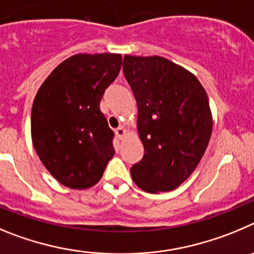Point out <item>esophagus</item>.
I'll list each match as a JSON object with an SVG mask.
<instances>
[{
	"instance_id": "esophagus-1",
	"label": "esophagus",
	"mask_w": 254,
	"mask_h": 254,
	"mask_svg": "<svg viewBox=\"0 0 254 254\" xmlns=\"http://www.w3.org/2000/svg\"><path fill=\"white\" fill-rule=\"evenodd\" d=\"M115 132H116V136H118V138L120 139V140H123V139H124L125 136H127V129H125L124 127H118V129L115 130Z\"/></svg>"
}]
</instances>
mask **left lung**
Wrapping results in <instances>:
<instances>
[{"label":"left lung","instance_id":"obj_1","mask_svg":"<svg viewBox=\"0 0 254 254\" xmlns=\"http://www.w3.org/2000/svg\"><path fill=\"white\" fill-rule=\"evenodd\" d=\"M123 70L138 105L140 162L132 181L150 193L177 189L209 144L212 116L206 91L192 73L163 57L124 56Z\"/></svg>","mask_w":254,"mask_h":254}]
</instances>
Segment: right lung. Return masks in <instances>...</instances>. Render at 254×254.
<instances>
[{"mask_svg":"<svg viewBox=\"0 0 254 254\" xmlns=\"http://www.w3.org/2000/svg\"><path fill=\"white\" fill-rule=\"evenodd\" d=\"M122 54H76L50 73L34 99L31 139L59 184L74 190L101 180L115 154L100 102L122 68Z\"/></svg>","mask_w":254,"mask_h":254,"instance_id":"1","label":"right lung"}]
</instances>
